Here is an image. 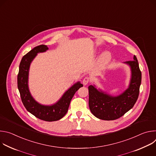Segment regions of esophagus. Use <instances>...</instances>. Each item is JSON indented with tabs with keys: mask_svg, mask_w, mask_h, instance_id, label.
<instances>
[{
	"mask_svg": "<svg viewBox=\"0 0 156 156\" xmlns=\"http://www.w3.org/2000/svg\"><path fill=\"white\" fill-rule=\"evenodd\" d=\"M90 78H88V77H85L84 79H83V85H86V84H88V83L90 82Z\"/></svg>",
	"mask_w": 156,
	"mask_h": 156,
	"instance_id": "1",
	"label": "esophagus"
}]
</instances>
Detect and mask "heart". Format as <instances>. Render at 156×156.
<instances>
[{
	"label": "heart",
	"mask_w": 156,
	"mask_h": 156,
	"mask_svg": "<svg viewBox=\"0 0 156 156\" xmlns=\"http://www.w3.org/2000/svg\"><path fill=\"white\" fill-rule=\"evenodd\" d=\"M112 55L108 51H105L101 54L99 60L98 66L99 69H103L111 62Z\"/></svg>",
	"instance_id": "b5f03b06"
}]
</instances>
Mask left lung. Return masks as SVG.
I'll use <instances>...</instances> for the list:
<instances>
[{
    "mask_svg": "<svg viewBox=\"0 0 156 156\" xmlns=\"http://www.w3.org/2000/svg\"><path fill=\"white\" fill-rule=\"evenodd\" d=\"M123 63L130 69V80L126 90L119 95H112L96 84L88 86L89 107L91 113L104 120H114L123 116L136 103L141 83V72L135 55L133 61Z\"/></svg>",
    "mask_w": 156,
    "mask_h": 156,
    "instance_id": "left-lung-1",
    "label": "left lung"
}]
</instances>
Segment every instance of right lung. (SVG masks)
Returning <instances> with one entry per match:
<instances>
[{"mask_svg": "<svg viewBox=\"0 0 156 156\" xmlns=\"http://www.w3.org/2000/svg\"><path fill=\"white\" fill-rule=\"evenodd\" d=\"M48 49L47 46H38L23 57L19 66L18 88L22 102L30 113L41 120L54 122L61 119L66 114L73 96L83 85L80 81H77L53 104L44 105L35 100L30 93L28 84L30 65L37 54L45 52Z\"/></svg>", "mask_w": 156, "mask_h": 156, "instance_id": "1", "label": "right lung"}]
</instances>
